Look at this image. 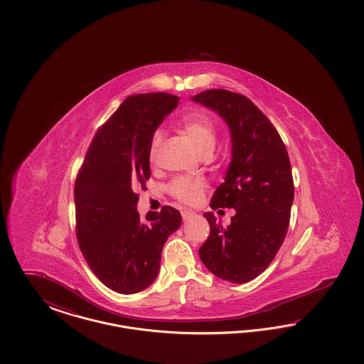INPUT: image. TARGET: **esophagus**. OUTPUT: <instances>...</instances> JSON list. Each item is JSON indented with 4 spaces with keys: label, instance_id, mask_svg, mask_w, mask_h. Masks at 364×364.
I'll list each match as a JSON object with an SVG mask.
<instances>
[{
    "label": "esophagus",
    "instance_id": "esophagus-1",
    "mask_svg": "<svg viewBox=\"0 0 364 364\" xmlns=\"http://www.w3.org/2000/svg\"><path fill=\"white\" fill-rule=\"evenodd\" d=\"M192 215H193V213L190 211V210H184V211L181 213V217H183V220H184V221H188Z\"/></svg>",
    "mask_w": 364,
    "mask_h": 364
}]
</instances>
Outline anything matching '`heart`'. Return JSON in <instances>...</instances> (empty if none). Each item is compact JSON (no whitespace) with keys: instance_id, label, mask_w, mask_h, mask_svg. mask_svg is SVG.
I'll return each instance as SVG.
<instances>
[{"instance_id":"obj_1","label":"heart","mask_w":364,"mask_h":364,"mask_svg":"<svg viewBox=\"0 0 364 364\" xmlns=\"http://www.w3.org/2000/svg\"><path fill=\"white\" fill-rule=\"evenodd\" d=\"M184 132L188 135V138L193 141L195 147L202 156L211 154L215 143H217V129L214 122H211L206 116L198 114L191 116L184 120L183 124ZM164 134L161 131H156L151 138L150 143V158L154 159L159 147L162 144ZM205 184L202 180H192L186 177H178L171 184V192L178 200L186 203H198L203 196Z\"/></svg>"}]
</instances>
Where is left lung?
I'll return each instance as SVG.
<instances>
[{"label": "left lung", "mask_w": 364, "mask_h": 364, "mask_svg": "<svg viewBox=\"0 0 364 364\" xmlns=\"http://www.w3.org/2000/svg\"><path fill=\"white\" fill-rule=\"evenodd\" d=\"M191 100L229 128L230 164L210 208L236 211L228 226L211 211L203 214L210 236L199 257L215 277L244 284L266 270L287 236L294 195L289 156L277 129L247 97L214 88Z\"/></svg>", "instance_id": "left-lung-1"}]
</instances>
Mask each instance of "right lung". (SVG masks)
<instances>
[{
  "instance_id": "1",
  "label": "right lung",
  "mask_w": 364,
  "mask_h": 364,
  "mask_svg": "<svg viewBox=\"0 0 364 364\" xmlns=\"http://www.w3.org/2000/svg\"><path fill=\"white\" fill-rule=\"evenodd\" d=\"M178 100L166 92L128 97L95 135L75 183L79 247L92 273L119 294L156 281L164 244L181 225L171 206L140 218L135 193L150 177L151 138Z\"/></svg>"
}]
</instances>
